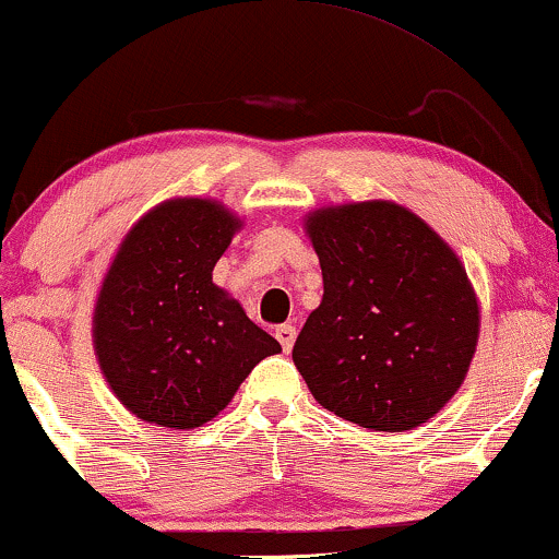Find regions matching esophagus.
<instances>
[{
    "mask_svg": "<svg viewBox=\"0 0 559 559\" xmlns=\"http://www.w3.org/2000/svg\"><path fill=\"white\" fill-rule=\"evenodd\" d=\"M275 338L281 341V346H284V352H292V346H294V341H297V328L294 325H278L275 328Z\"/></svg>",
    "mask_w": 559,
    "mask_h": 559,
    "instance_id": "34e87169",
    "label": "esophagus"
}]
</instances>
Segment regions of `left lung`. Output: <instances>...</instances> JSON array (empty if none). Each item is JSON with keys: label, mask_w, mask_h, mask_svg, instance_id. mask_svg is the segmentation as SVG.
<instances>
[{"label": "left lung", "mask_w": 559, "mask_h": 559, "mask_svg": "<svg viewBox=\"0 0 559 559\" xmlns=\"http://www.w3.org/2000/svg\"><path fill=\"white\" fill-rule=\"evenodd\" d=\"M322 267L320 307L294 365L341 419L403 432L453 399L479 338V305L455 252L395 203L325 207L307 218Z\"/></svg>", "instance_id": "8db88e82"}]
</instances>
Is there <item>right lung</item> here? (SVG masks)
I'll return each mask as SVG.
<instances>
[{
	"label": "right lung",
	"mask_w": 559,
	"mask_h": 559,
	"mask_svg": "<svg viewBox=\"0 0 559 559\" xmlns=\"http://www.w3.org/2000/svg\"><path fill=\"white\" fill-rule=\"evenodd\" d=\"M239 218L213 200L153 207L119 247L93 314L98 365L140 419L192 429L281 344L213 284Z\"/></svg>",
	"instance_id": "right-lung-1"
}]
</instances>
